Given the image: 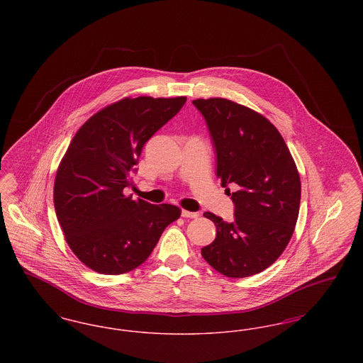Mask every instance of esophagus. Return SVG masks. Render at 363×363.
I'll return each instance as SVG.
<instances>
[{
  "instance_id": "obj_1",
  "label": "esophagus",
  "mask_w": 363,
  "mask_h": 363,
  "mask_svg": "<svg viewBox=\"0 0 363 363\" xmlns=\"http://www.w3.org/2000/svg\"><path fill=\"white\" fill-rule=\"evenodd\" d=\"M182 216H184V218H186V219H196V218L199 216V213H197V212H190V211L184 209V211H182Z\"/></svg>"
}]
</instances>
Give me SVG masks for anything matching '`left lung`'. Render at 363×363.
<instances>
[{"label":"left lung","instance_id":"left-lung-1","mask_svg":"<svg viewBox=\"0 0 363 363\" xmlns=\"http://www.w3.org/2000/svg\"><path fill=\"white\" fill-rule=\"evenodd\" d=\"M193 104L207 121L216 175L235 206L231 223L204 213L216 225V238L201 255L225 277L256 275L280 257L293 237L301 201L296 164L279 130L257 111L225 98Z\"/></svg>","mask_w":363,"mask_h":363}]
</instances>
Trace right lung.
Listing matches in <instances>:
<instances>
[{
  "label": "right lung",
  "mask_w": 363,
  "mask_h": 363,
  "mask_svg": "<svg viewBox=\"0 0 363 363\" xmlns=\"http://www.w3.org/2000/svg\"><path fill=\"white\" fill-rule=\"evenodd\" d=\"M186 102L123 98L88 118L72 138L54 179V208L70 250L104 275L133 271L181 216L172 204L125 196L144 144Z\"/></svg>",
  "instance_id": "add662e5"
}]
</instances>
